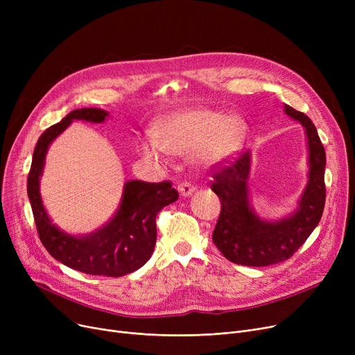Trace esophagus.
I'll list each match as a JSON object with an SVG mask.
<instances>
[{
    "label": "esophagus",
    "mask_w": 355,
    "mask_h": 355,
    "mask_svg": "<svg viewBox=\"0 0 355 355\" xmlns=\"http://www.w3.org/2000/svg\"><path fill=\"white\" fill-rule=\"evenodd\" d=\"M178 191L182 197H190L196 191V187L190 182H181L178 184Z\"/></svg>",
    "instance_id": "esophagus-1"
}]
</instances>
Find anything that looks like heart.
I'll return each mask as SVG.
<instances>
[{
    "label": "heart",
    "instance_id": "heart-1",
    "mask_svg": "<svg viewBox=\"0 0 355 355\" xmlns=\"http://www.w3.org/2000/svg\"><path fill=\"white\" fill-rule=\"evenodd\" d=\"M246 125L237 116L218 110L194 109L162 121L155 138L139 142L141 154L149 161H164L166 154L196 155L204 165L229 159L241 146Z\"/></svg>",
    "mask_w": 355,
    "mask_h": 355
}]
</instances>
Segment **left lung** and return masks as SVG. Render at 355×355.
Returning <instances> with one entry per match:
<instances>
[{
  "label": "left lung",
  "mask_w": 355,
  "mask_h": 355,
  "mask_svg": "<svg viewBox=\"0 0 355 355\" xmlns=\"http://www.w3.org/2000/svg\"><path fill=\"white\" fill-rule=\"evenodd\" d=\"M286 115L305 128L309 148V180L293 214L276 221L259 218L250 209L248 177L250 154L245 153L227 165L217 164L211 190L221 210L213 241L227 260L243 266H269L285 262L318 226L325 206V149L312 121L285 105Z\"/></svg>",
  "instance_id": "obj_1"
}]
</instances>
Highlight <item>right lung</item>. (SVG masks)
Wrapping results in <instances>:
<instances>
[{
	"mask_svg": "<svg viewBox=\"0 0 355 355\" xmlns=\"http://www.w3.org/2000/svg\"><path fill=\"white\" fill-rule=\"evenodd\" d=\"M107 112L98 107L71 110L59 123L46 129L37 141L27 178V194L37 232L47 252L63 265L87 275L119 277L135 272L151 257L157 241V214L178 200L170 181H128L115 216L87 236H70L49 218L40 197V177L49 145L74 119L101 123Z\"/></svg>",
	"mask_w": 355,
	"mask_h": 355,
	"instance_id": "1",
	"label": "right lung"
}]
</instances>
